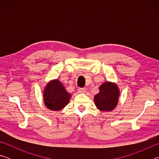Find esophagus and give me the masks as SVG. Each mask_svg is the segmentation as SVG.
Masks as SVG:
<instances>
[{
  "label": "esophagus",
  "mask_w": 159,
  "mask_h": 159,
  "mask_svg": "<svg viewBox=\"0 0 159 159\" xmlns=\"http://www.w3.org/2000/svg\"><path fill=\"white\" fill-rule=\"evenodd\" d=\"M79 92L80 93H85L86 92V89L85 88H79Z\"/></svg>",
  "instance_id": "34e87169"
}]
</instances>
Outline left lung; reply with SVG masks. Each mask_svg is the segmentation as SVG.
Wrapping results in <instances>:
<instances>
[{
	"label": "left lung",
	"mask_w": 159,
	"mask_h": 159,
	"mask_svg": "<svg viewBox=\"0 0 159 159\" xmlns=\"http://www.w3.org/2000/svg\"><path fill=\"white\" fill-rule=\"evenodd\" d=\"M99 92L94 97L95 104L103 111H111L117 106L120 95L117 85L114 83L105 82L99 88Z\"/></svg>",
	"instance_id": "left-lung-1"
}]
</instances>
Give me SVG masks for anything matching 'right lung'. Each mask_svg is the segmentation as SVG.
<instances>
[{"label": "right lung", "mask_w": 159, "mask_h": 159, "mask_svg": "<svg viewBox=\"0 0 159 159\" xmlns=\"http://www.w3.org/2000/svg\"><path fill=\"white\" fill-rule=\"evenodd\" d=\"M71 98L64 85L57 79L51 80L46 85L43 90L45 105L52 111L62 109L68 104Z\"/></svg>", "instance_id": "obj_1"}]
</instances>
